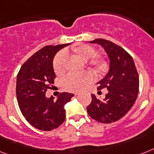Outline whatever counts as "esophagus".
<instances>
[{
  "mask_svg": "<svg viewBox=\"0 0 154 154\" xmlns=\"http://www.w3.org/2000/svg\"><path fill=\"white\" fill-rule=\"evenodd\" d=\"M74 95L75 96H78V95H79V93H78V92H76V93H74Z\"/></svg>",
  "mask_w": 154,
  "mask_h": 154,
  "instance_id": "1",
  "label": "esophagus"
}]
</instances>
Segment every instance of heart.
<instances>
[{"mask_svg":"<svg viewBox=\"0 0 154 154\" xmlns=\"http://www.w3.org/2000/svg\"><path fill=\"white\" fill-rule=\"evenodd\" d=\"M73 54L76 57L87 62L88 66L92 67L95 72L102 74L105 73L108 68V62L101 55L97 54L96 49L87 44H80L74 46L69 50H66L64 52H60L55 56L53 62V68L57 75H62L65 72L66 55ZM92 80V75L90 72H85L80 74H69L63 80V87L70 92H77L85 88L86 85L90 83Z\"/></svg>","mask_w":154,"mask_h":154,"instance_id":"b5f03b06","label":"heart"}]
</instances>
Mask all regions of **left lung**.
<instances>
[{
  "label": "left lung",
  "mask_w": 154,
  "mask_h": 154,
  "mask_svg": "<svg viewBox=\"0 0 154 154\" xmlns=\"http://www.w3.org/2000/svg\"><path fill=\"white\" fill-rule=\"evenodd\" d=\"M103 47L109 57V71L98 82V90L107 88L105 98L100 100L92 94V102L87 107L91 118L103 123L120 119L135 102L139 88V77L134 60L118 45L103 38L90 42Z\"/></svg>",
  "instance_id": "1"
}]
</instances>
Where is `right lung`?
<instances>
[{
  "label": "right lung",
  "mask_w": 154,
  "mask_h": 154,
  "mask_svg": "<svg viewBox=\"0 0 154 154\" xmlns=\"http://www.w3.org/2000/svg\"><path fill=\"white\" fill-rule=\"evenodd\" d=\"M69 45L46 46L35 53L21 66L16 79V97L21 112L30 124L41 131H52L66 119L64 106L73 94L62 92L57 97H46V92L56 77L53 59L55 54Z\"/></svg>",
  "instance_id": "obj_1"
}]
</instances>
